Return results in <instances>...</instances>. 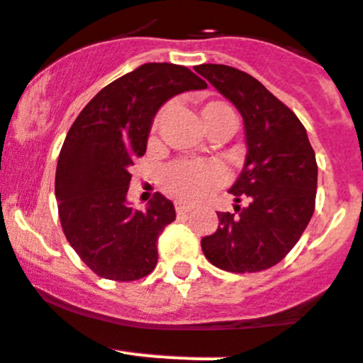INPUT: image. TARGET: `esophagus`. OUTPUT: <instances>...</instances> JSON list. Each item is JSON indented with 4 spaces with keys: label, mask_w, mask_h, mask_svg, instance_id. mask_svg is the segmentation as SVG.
<instances>
[{
    "label": "esophagus",
    "mask_w": 363,
    "mask_h": 363,
    "mask_svg": "<svg viewBox=\"0 0 363 363\" xmlns=\"http://www.w3.org/2000/svg\"><path fill=\"white\" fill-rule=\"evenodd\" d=\"M175 210H177L179 216H186L188 212H191V206L184 203H175Z\"/></svg>",
    "instance_id": "obj_1"
}]
</instances>
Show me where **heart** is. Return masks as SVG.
Instances as JSON below:
<instances>
[{
	"label": "heart",
	"mask_w": 363,
	"mask_h": 363,
	"mask_svg": "<svg viewBox=\"0 0 363 363\" xmlns=\"http://www.w3.org/2000/svg\"><path fill=\"white\" fill-rule=\"evenodd\" d=\"M164 113H159L153 122V131H157L162 122ZM204 128L223 116H234L232 107L225 102H208L201 109ZM223 181V172L219 166L210 162H191V160H177L162 169L160 186L182 203H197L213 191Z\"/></svg>",
	"instance_id": "1"
}]
</instances>
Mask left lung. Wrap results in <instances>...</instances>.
<instances>
[{"instance_id":"1","label":"left lung","mask_w":363,"mask_h":363,"mask_svg":"<svg viewBox=\"0 0 363 363\" xmlns=\"http://www.w3.org/2000/svg\"><path fill=\"white\" fill-rule=\"evenodd\" d=\"M195 71L238 107L247 140L245 166L230 194L248 206L217 213L216 234L201 239V247L220 270H267L292 250L313 217L316 155L298 116L259 80L230 65L203 64Z\"/></svg>"}]
</instances>
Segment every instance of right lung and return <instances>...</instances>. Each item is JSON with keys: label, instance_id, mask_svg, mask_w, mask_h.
Masks as SVG:
<instances>
[{"label": "right lung", "instance_id": "obj_1", "mask_svg": "<svg viewBox=\"0 0 363 363\" xmlns=\"http://www.w3.org/2000/svg\"><path fill=\"white\" fill-rule=\"evenodd\" d=\"M204 87L188 67L144 64L104 87L69 129L56 166L60 223L69 245L100 277L135 281L155 269L157 239L175 220V206L159 191L146 212L129 206V166L146 153L162 104Z\"/></svg>", "mask_w": 363, "mask_h": 363}]
</instances>
